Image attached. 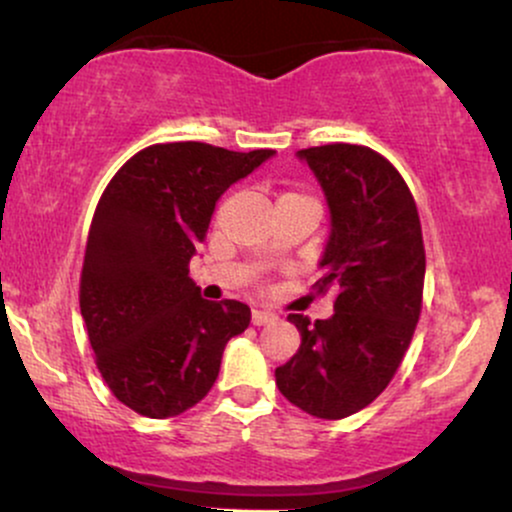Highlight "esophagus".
Wrapping results in <instances>:
<instances>
[{
	"label": "esophagus",
	"mask_w": 512,
	"mask_h": 512,
	"mask_svg": "<svg viewBox=\"0 0 512 512\" xmlns=\"http://www.w3.org/2000/svg\"><path fill=\"white\" fill-rule=\"evenodd\" d=\"M274 320H276L274 313H267V310H252V325L255 327L269 325V322H274Z\"/></svg>",
	"instance_id": "34e87169"
}]
</instances>
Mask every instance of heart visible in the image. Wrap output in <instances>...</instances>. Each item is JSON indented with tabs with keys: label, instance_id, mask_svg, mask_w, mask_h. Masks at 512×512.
Masks as SVG:
<instances>
[{
	"label": "heart",
	"instance_id": "obj_1",
	"mask_svg": "<svg viewBox=\"0 0 512 512\" xmlns=\"http://www.w3.org/2000/svg\"><path fill=\"white\" fill-rule=\"evenodd\" d=\"M286 197H303V195H296V192H284L279 199H286Z\"/></svg>",
	"mask_w": 512,
	"mask_h": 512
}]
</instances>
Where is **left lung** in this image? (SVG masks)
Listing matches in <instances>:
<instances>
[{
  "instance_id": "1",
  "label": "left lung",
  "mask_w": 512,
  "mask_h": 512,
  "mask_svg": "<svg viewBox=\"0 0 512 512\" xmlns=\"http://www.w3.org/2000/svg\"><path fill=\"white\" fill-rule=\"evenodd\" d=\"M330 207L317 293H334L327 320L289 315L301 349L276 368L279 392L317 419H344L390 385L407 354L424 296L426 252L407 182L368 146L298 151Z\"/></svg>"
}]
</instances>
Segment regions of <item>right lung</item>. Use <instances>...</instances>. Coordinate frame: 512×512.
I'll use <instances>...</instances> for the list:
<instances>
[{
    "mask_svg": "<svg viewBox=\"0 0 512 512\" xmlns=\"http://www.w3.org/2000/svg\"><path fill=\"white\" fill-rule=\"evenodd\" d=\"M272 149L154 144L105 187L86 240L79 305L110 392L149 419L195 407L219 378L228 339L250 325L240 301H204L190 260L223 192Z\"/></svg>",
    "mask_w": 512,
    "mask_h": 512,
    "instance_id": "right-lung-1",
    "label": "right lung"
}]
</instances>
